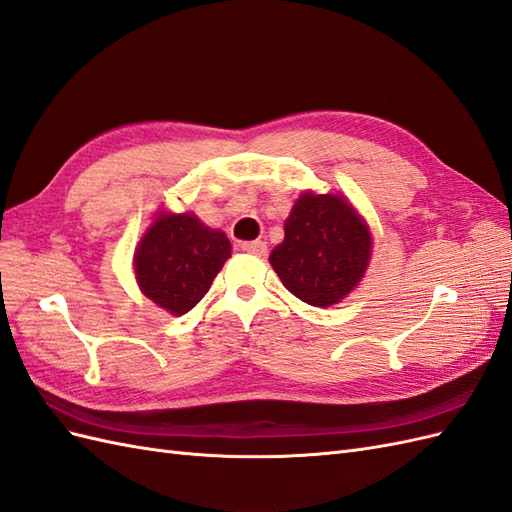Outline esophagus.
<instances>
[{
  "label": "esophagus",
  "instance_id": "1",
  "mask_svg": "<svg viewBox=\"0 0 512 512\" xmlns=\"http://www.w3.org/2000/svg\"><path fill=\"white\" fill-rule=\"evenodd\" d=\"M242 251H244V253H248V255L264 257V255H266V251H268V246H266V242L253 240V242H244V244H242Z\"/></svg>",
  "mask_w": 512,
  "mask_h": 512
}]
</instances>
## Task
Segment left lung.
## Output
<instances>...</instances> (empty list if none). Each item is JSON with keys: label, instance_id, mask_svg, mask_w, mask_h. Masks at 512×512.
<instances>
[{"label": "left lung", "instance_id": "8db88e82", "mask_svg": "<svg viewBox=\"0 0 512 512\" xmlns=\"http://www.w3.org/2000/svg\"><path fill=\"white\" fill-rule=\"evenodd\" d=\"M370 248V231L344 196L309 192L285 220V240L270 264L303 303L331 307L361 281Z\"/></svg>", "mask_w": 512, "mask_h": 512}]
</instances>
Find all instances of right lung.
<instances>
[{
	"label": "right lung",
	"instance_id": "right-lung-1",
	"mask_svg": "<svg viewBox=\"0 0 512 512\" xmlns=\"http://www.w3.org/2000/svg\"><path fill=\"white\" fill-rule=\"evenodd\" d=\"M229 257L231 244L222 231L192 214H164L140 240L136 279L155 305L183 316L207 294Z\"/></svg>",
	"mask_w": 512,
	"mask_h": 512
}]
</instances>
